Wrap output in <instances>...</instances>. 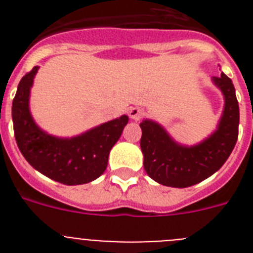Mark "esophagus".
<instances>
[{
  "label": "esophagus",
  "instance_id": "obj_1",
  "mask_svg": "<svg viewBox=\"0 0 253 253\" xmlns=\"http://www.w3.org/2000/svg\"><path fill=\"white\" fill-rule=\"evenodd\" d=\"M144 115V111L139 107H131L130 111H129V116H130L133 120H140Z\"/></svg>",
  "mask_w": 253,
  "mask_h": 253
}]
</instances>
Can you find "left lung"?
I'll return each instance as SVG.
<instances>
[{"label": "left lung", "instance_id": "8db88e82", "mask_svg": "<svg viewBox=\"0 0 253 253\" xmlns=\"http://www.w3.org/2000/svg\"><path fill=\"white\" fill-rule=\"evenodd\" d=\"M213 84L224 96V107L216 129L195 146L176 142L162 125L151 119L140 123L143 166L156 182L171 187H189L215 173L236 146L240 106L232 80L222 73Z\"/></svg>", "mask_w": 253, "mask_h": 253}]
</instances>
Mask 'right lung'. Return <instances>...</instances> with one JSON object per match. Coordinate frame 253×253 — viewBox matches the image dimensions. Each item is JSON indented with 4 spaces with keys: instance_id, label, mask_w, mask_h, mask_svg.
Segmentation results:
<instances>
[{
    "instance_id": "right-lung-1",
    "label": "right lung",
    "mask_w": 253,
    "mask_h": 253,
    "mask_svg": "<svg viewBox=\"0 0 253 253\" xmlns=\"http://www.w3.org/2000/svg\"><path fill=\"white\" fill-rule=\"evenodd\" d=\"M39 67L21 78L12 101V123L17 147L25 160L46 177L64 185L91 182L104 173L109 153L129 122L126 115L97 125L71 138L48 134L30 113V90Z\"/></svg>"
}]
</instances>
